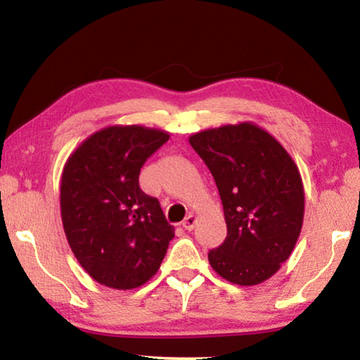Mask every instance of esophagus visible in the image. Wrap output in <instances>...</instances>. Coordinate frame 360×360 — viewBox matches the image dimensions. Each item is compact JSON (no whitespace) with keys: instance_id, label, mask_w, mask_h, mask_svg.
Segmentation results:
<instances>
[{"instance_id":"34e87169","label":"esophagus","mask_w":360,"mask_h":360,"mask_svg":"<svg viewBox=\"0 0 360 360\" xmlns=\"http://www.w3.org/2000/svg\"><path fill=\"white\" fill-rule=\"evenodd\" d=\"M195 224H197V217L192 216V214H188V216L184 219V222H182V227H184V230L191 231V230L195 229Z\"/></svg>"}]
</instances>
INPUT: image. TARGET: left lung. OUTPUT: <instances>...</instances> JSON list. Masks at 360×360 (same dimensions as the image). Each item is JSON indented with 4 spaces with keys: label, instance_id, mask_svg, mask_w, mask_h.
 I'll list each match as a JSON object with an SVG mask.
<instances>
[{
    "label": "left lung",
    "instance_id": "obj_1",
    "mask_svg": "<svg viewBox=\"0 0 360 360\" xmlns=\"http://www.w3.org/2000/svg\"><path fill=\"white\" fill-rule=\"evenodd\" d=\"M188 143L216 181L227 224V238L208 254L211 266L233 284L264 283L300 235V172L288 150L251 122L198 131Z\"/></svg>",
    "mask_w": 360,
    "mask_h": 360
}]
</instances>
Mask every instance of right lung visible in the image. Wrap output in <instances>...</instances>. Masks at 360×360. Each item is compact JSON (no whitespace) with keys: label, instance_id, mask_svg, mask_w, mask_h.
<instances>
[{"label":"right lung","instance_id":"right-lung-1","mask_svg":"<svg viewBox=\"0 0 360 360\" xmlns=\"http://www.w3.org/2000/svg\"><path fill=\"white\" fill-rule=\"evenodd\" d=\"M167 131L114 125L72 152L62 174L60 210L66 240L96 283L135 289L155 275L174 236L158 200L139 187L146 160Z\"/></svg>","mask_w":360,"mask_h":360}]
</instances>
